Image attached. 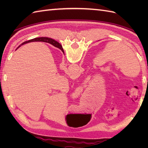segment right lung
Here are the masks:
<instances>
[{
    "label": "right lung",
    "mask_w": 148,
    "mask_h": 148,
    "mask_svg": "<svg viewBox=\"0 0 148 148\" xmlns=\"http://www.w3.org/2000/svg\"><path fill=\"white\" fill-rule=\"evenodd\" d=\"M34 41H42V42H49L53 46H54L56 48H58L59 49H60L62 51H64V49H63L62 47L61 46L59 42H58L57 41H56L54 39H50L48 38V37H37V38H34L33 39H31L28 40V41H25L23 43H22L21 45H23L24 44H26L27 42H34ZM20 46H19L20 47ZM18 47V48H19Z\"/></svg>",
    "instance_id": "1"
}]
</instances>
